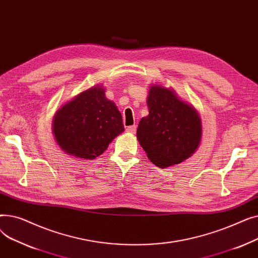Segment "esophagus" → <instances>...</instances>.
I'll use <instances>...</instances> for the list:
<instances>
[{"instance_id": "1", "label": "esophagus", "mask_w": 258, "mask_h": 258, "mask_svg": "<svg viewBox=\"0 0 258 258\" xmlns=\"http://www.w3.org/2000/svg\"><path fill=\"white\" fill-rule=\"evenodd\" d=\"M136 130H137L136 125H131V126L126 127V132L130 133V134H135V133H136Z\"/></svg>"}]
</instances>
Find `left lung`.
<instances>
[{
    "label": "left lung",
    "mask_w": 258,
    "mask_h": 258,
    "mask_svg": "<svg viewBox=\"0 0 258 258\" xmlns=\"http://www.w3.org/2000/svg\"><path fill=\"white\" fill-rule=\"evenodd\" d=\"M148 116L137 128V139L151 162L161 168L191 157L202 138L201 118L192 105L171 90L153 86L146 100Z\"/></svg>",
    "instance_id": "1"
}]
</instances>
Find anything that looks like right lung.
Here are the masks:
<instances>
[{
	"instance_id": "add662e5",
	"label": "right lung",
	"mask_w": 258,
	"mask_h": 258,
	"mask_svg": "<svg viewBox=\"0 0 258 258\" xmlns=\"http://www.w3.org/2000/svg\"><path fill=\"white\" fill-rule=\"evenodd\" d=\"M124 131L122 116L102 87H93L63 104L53 118V134L68 155L93 160Z\"/></svg>"
}]
</instances>
